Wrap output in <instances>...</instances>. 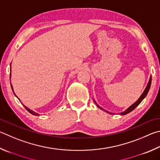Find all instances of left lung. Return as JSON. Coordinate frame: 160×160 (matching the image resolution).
<instances>
[{"label":"left lung","instance_id":"left-lung-1","mask_svg":"<svg viewBox=\"0 0 160 160\" xmlns=\"http://www.w3.org/2000/svg\"><path fill=\"white\" fill-rule=\"evenodd\" d=\"M151 81H152V77L150 76V80H149V82H148V85H147V87H146V89L144 90V92H143V94H141V96L140 97V98H138V99L136 101V102L133 103V104H132V106H131L129 108H127L126 110H124V112H122L120 114L121 115H126V114H127V113H129V112H132V110H133V109H135L136 107H137L139 104L141 103V102L143 100V98L146 97V95L148 94V91H149V89H150V85H151ZM96 103V102H95ZM97 106L98 107V108H101V109H102V110H103V108H101V107L98 106V105H97ZM105 110L106 112H108V111H106V110ZM109 113H110V112H109ZM110 114H112V113H110Z\"/></svg>","mask_w":160,"mask_h":160}]
</instances>
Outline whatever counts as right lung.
<instances>
[{"mask_svg": "<svg viewBox=\"0 0 160 160\" xmlns=\"http://www.w3.org/2000/svg\"><path fill=\"white\" fill-rule=\"evenodd\" d=\"M11 88H12V91H13V88H12V85H11ZM13 92H14V91H13ZM14 95H15V94H14ZM15 96H16V95H15ZM16 97H17V96H16ZM23 106H24V108H25L26 109H27V110H28V111L30 113H31L32 115H36V116H38V115H39V114H38V113L35 112L34 111H33V110H30L29 108H28L27 107H26L24 105H23Z\"/></svg>", "mask_w": 160, "mask_h": 160, "instance_id": "obj_1", "label": "right lung"}]
</instances>
